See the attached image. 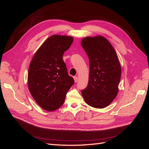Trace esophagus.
<instances>
[{"instance_id": "esophagus-1", "label": "esophagus", "mask_w": 149, "mask_h": 149, "mask_svg": "<svg viewBox=\"0 0 149 149\" xmlns=\"http://www.w3.org/2000/svg\"><path fill=\"white\" fill-rule=\"evenodd\" d=\"M74 80L75 83L78 81V77H77V76H74Z\"/></svg>"}]
</instances>
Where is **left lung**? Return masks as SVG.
<instances>
[{
    "label": "left lung",
    "instance_id": "left-lung-1",
    "mask_svg": "<svg viewBox=\"0 0 149 149\" xmlns=\"http://www.w3.org/2000/svg\"><path fill=\"white\" fill-rule=\"evenodd\" d=\"M81 44L89 62V81L81 91L83 97L88 105L104 108L119 91L121 68L118 57L110 42L102 36L85 37Z\"/></svg>",
    "mask_w": 149,
    "mask_h": 149
}]
</instances>
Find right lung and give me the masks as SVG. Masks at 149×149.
I'll use <instances>...</instances> for the list:
<instances>
[{
  "label": "right lung",
  "mask_w": 149,
  "mask_h": 149,
  "mask_svg": "<svg viewBox=\"0 0 149 149\" xmlns=\"http://www.w3.org/2000/svg\"><path fill=\"white\" fill-rule=\"evenodd\" d=\"M73 41L70 36L52 35L38 48L30 62L29 91L38 104L47 111L56 110L63 105L68 91L74 84L63 60Z\"/></svg>",
  "instance_id": "add662e5"
}]
</instances>
